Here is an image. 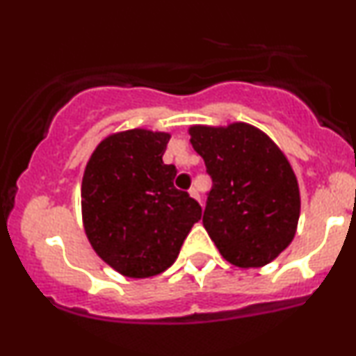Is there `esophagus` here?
<instances>
[{
	"label": "esophagus",
	"mask_w": 356,
	"mask_h": 356,
	"mask_svg": "<svg viewBox=\"0 0 356 356\" xmlns=\"http://www.w3.org/2000/svg\"><path fill=\"white\" fill-rule=\"evenodd\" d=\"M189 194H191L192 197H194V199H197V201H201V194H199V189H197V187H191Z\"/></svg>",
	"instance_id": "esophagus-1"
}]
</instances>
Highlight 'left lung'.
<instances>
[{
	"instance_id": "left-lung-1",
	"label": "left lung",
	"mask_w": 356,
	"mask_h": 356,
	"mask_svg": "<svg viewBox=\"0 0 356 356\" xmlns=\"http://www.w3.org/2000/svg\"><path fill=\"white\" fill-rule=\"evenodd\" d=\"M212 187L202 224L224 259L239 268L271 263L295 238L300 189L286 157L249 124L191 127Z\"/></svg>"
}]
</instances>
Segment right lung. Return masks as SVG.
Returning <instances> with one entry per match:
<instances>
[{"label":"right lung","mask_w":356,"mask_h":356,"mask_svg":"<svg viewBox=\"0 0 356 356\" xmlns=\"http://www.w3.org/2000/svg\"><path fill=\"white\" fill-rule=\"evenodd\" d=\"M169 134L134 129L105 138L81 182L87 238L105 263L129 277L172 266L202 209L175 189L177 169L164 164Z\"/></svg>","instance_id":"obj_1"}]
</instances>
